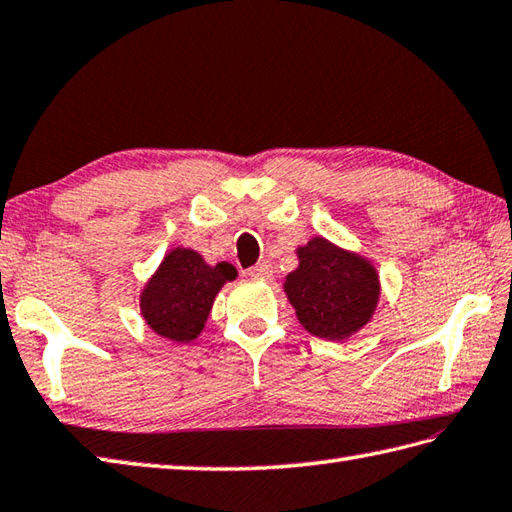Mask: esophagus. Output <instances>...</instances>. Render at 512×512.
I'll list each match as a JSON object with an SVG mask.
<instances>
[{
  "instance_id": "esophagus-1",
  "label": "esophagus",
  "mask_w": 512,
  "mask_h": 512,
  "mask_svg": "<svg viewBox=\"0 0 512 512\" xmlns=\"http://www.w3.org/2000/svg\"><path fill=\"white\" fill-rule=\"evenodd\" d=\"M248 277L250 279H264V282H266V279L273 277V266H270L268 262H259L257 266L248 270Z\"/></svg>"
}]
</instances>
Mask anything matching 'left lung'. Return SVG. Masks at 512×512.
<instances>
[{
    "instance_id": "left-lung-1",
    "label": "left lung",
    "mask_w": 512,
    "mask_h": 512,
    "mask_svg": "<svg viewBox=\"0 0 512 512\" xmlns=\"http://www.w3.org/2000/svg\"><path fill=\"white\" fill-rule=\"evenodd\" d=\"M299 264L284 279V293L310 335L346 342L373 319L382 284L368 257L315 235L297 250Z\"/></svg>"
}]
</instances>
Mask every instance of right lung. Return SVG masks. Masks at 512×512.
<instances>
[{"instance_id": "right-lung-1", "label": "right lung", "mask_w": 512, "mask_h": 512, "mask_svg": "<svg viewBox=\"0 0 512 512\" xmlns=\"http://www.w3.org/2000/svg\"><path fill=\"white\" fill-rule=\"evenodd\" d=\"M235 277L233 264H208L197 250L175 246L139 293L146 326L168 342H193L202 335L217 293Z\"/></svg>"}]
</instances>
